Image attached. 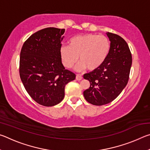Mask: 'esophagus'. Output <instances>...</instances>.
Returning <instances> with one entry per match:
<instances>
[{
	"mask_svg": "<svg viewBox=\"0 0 150 150\" xmlns=\"http://www.w3.org/2000/svg\"><path fill=\"white\" fill-rule=\"evenodd\" d=\"M83 79V77L81 75L77 74V75H76V79H77V81H81V79Z\"/></svg>",
	"mask_w": 150,
	"mask_h": 150,
	"instance_id": "obj_1",
	"label": "esophagus"
}]
</instances>
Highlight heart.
<instances>
[{
    "mask_svg": "<svg viewBox=\"0 0 150 150\" xmlns=\"http://www.w3.org/2000/svg\"><path fill=\"white\" fill-rule=\"evenodd\" d=\"M110 49V42L103 35L86 34L75 35L68 41V46L60 48L63 65L71 69L78 61L77 70L94 71L103 64Z\"/></svg>",
    "mask_w": 150,
    "mask_h": 150,
    "instance_id": "obj_1",
    "label": "heart"
}]
</instances>
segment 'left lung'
Instances as JSON below:
<instances>
[{
  "instance_id": "obj_1",
  "label": "left lung",
  "mask_w": 150,
  "mask_h": 150,
  "mask_svg": "<svg viewBox=\"0 0 150 150\" xmlns=\"http://www.w3.org/2000/svg\"><path fill=\"white\" fill-rule=\"evenodd\" d=\"M106 34L110 41L107 57L99 67L83 75L90 82L83 95L87 102L96 106L110 103L120 95L128 83L132 62L125 40L113 33Z\"/></svg>"
}]
</instances>
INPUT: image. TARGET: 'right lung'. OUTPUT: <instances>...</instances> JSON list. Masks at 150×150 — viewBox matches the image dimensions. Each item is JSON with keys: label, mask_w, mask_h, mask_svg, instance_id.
<instances>
[{"label": "right lung", "mask_w": 150, "mask_h": 150, "mask_svg": "<svg viewBox=\"0 0 150 150\" xmlns=\"http://www.w3.org/2000/svg\"><path fill=\"white\" fill-rule=\"evenodd\" d=\"M65 29L46 28L33 34L22 45L19 73L27 93L37 103L52 106L62 101L65 87L75 79L60 57Z\"/></svg>", "instance_id": "1"}]
</instances>
